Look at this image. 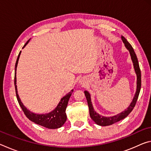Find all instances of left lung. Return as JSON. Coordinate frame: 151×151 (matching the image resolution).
I'll return each instance as SVG.
<instances>
[{"label":"left lung","instance_id":"obj_1","mask_svg":"<svg viewBox=\"0 0 151 151\" xmlns=\"http://www.w3.org/2000/svg\"><path fill=\"white\" fill-rule=\"evenodd\" d=\"M121 39L122 42H124L125 47H126L128 50H129L130 55H131V57L132 63H133L134 68L135 70V73L137 74V91L135 93L134 96L131 103L130 104L128 108L124 110V111H122L121 113L116 114L115 116H103L102 115L97 113L96 111H94L93 104L91 103V95L88 91H85V96L86 98V101H87L88 106L89 108V113H90L91 118L93 120L96 124L100 126H109V125H111L112 124L115 123V122L120 121L122 119H124L125 117H127L129 114L131 113V111L133 110L134 107L136 104V103L137 101L138 97L139 95V93L140 91V88H141V73H140V70L139 65V62H138V59L137 57V55L135 54L133 48L132 47L131 44L127 41V39H125L124 37H121Z\"/></svg>","mask_w":151,"mask_h":151}]
</instances>
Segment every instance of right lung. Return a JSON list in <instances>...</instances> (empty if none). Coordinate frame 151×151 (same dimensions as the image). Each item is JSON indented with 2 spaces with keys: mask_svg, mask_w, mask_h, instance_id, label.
I'll return each instance as SVG.
<instances>
[{
  "mask_svg": "<svg viewBox=\"0 0 151 151\" xmlns=\"http://www.w3.org/2000/svg\"><path fill=\"white\" fill-rule=\"evenodd\" d=\"M29 42V40L26 42V44L24 45V47H22L23 48L25 46H26L28 42ZM21 53V51H20L19 55H18L17 59L16 61V64H15V73H14V86H15V91H16V94H17V98L18 102L20 106L21 107L22 111H23L24 113L26 116L29 119L30 121L35 122V123L39 124L40 126H42L48 129H55L60 128L65 124V122L66 121V109L67 106L68 102L69 100L70 97L72 94L73 92V89L71 90L70 92H69L68 94H66L65 96H63L61 99L60 101L57 105V106L52 111H51L49 113L47 114H35L33 112H30L29 110H28L26 107L24 106V104L20 101V99L19 96L17 92V77H16V74H17V67L18 65V62H19V59Z\"/></svg>",
  "mask_w": 151,
  "mask_h": 151,
  "instance_id": "obj_1",
  "label": "right lung"
}]
</instances>
